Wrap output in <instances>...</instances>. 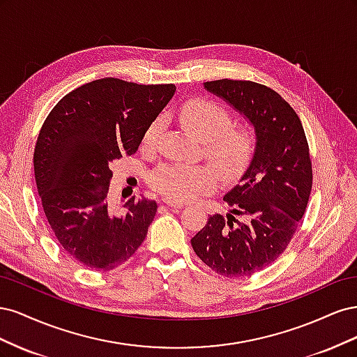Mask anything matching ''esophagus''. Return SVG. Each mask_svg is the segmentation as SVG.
Wrapping results in <instances>:
<instances>
[{"instance_id":"1","label":"esophagus","mask_w":357,"mask_h":357,"mask_svg":"<svg viewBox=\"0 0 357 357\" xmlns=\"http://www.w3.org/2000/svg\"><path fill=\"white\" fill-rule=\"evenodd\" d=\"M164 204H167L168 207H171V208H174V210H180V208H183L185 207V205L183 204H177V202H171V201H168V199H164Z\"/></svg>"}]
</instances>
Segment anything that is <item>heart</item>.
<instances>
[{
	"label": "heart",
	"mask_w": 357,
	"mask_h": 357,
	"mask_svg": "<svg viewBox=\"0 0 357 357\" xmlns=\"http://www.w3.org/2000/svg\"><path fill=\"white\" fill-rule=\"evenodd\" d=\"M178 123L204 144V155L223 180H234L250 164L256 152V132L247 123H232V114L208 98H190L180 105ZM159 119L143 134V147L152 150L160 135ZM215 171L207 164H165L149 177L153 190L172 202H188L210 192Z\"/></svg>",
	"instance_id": "heart-1"
}]
</instances>
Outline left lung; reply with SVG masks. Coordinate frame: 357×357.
Returning <instances> with one entry per match:
<instances>
[{
    "label": "left lung",
    "instance_id": "left-lung-1",
    "mask_svg": "<svg viewBox=\"0 0 357 357\" xmlns=\"http://www.w3.org/2000/svg\"><path fill=\"white\" fill-rule=\"evenodd\" d=\"M222 96L256 129V152L241 183L225 195L232 214H213L190 240L214 273L247 277L271 265L294 238L312 186V165L301 119L271 88L252 80H214Z\"/></svg>",
    "mask_w": 357,
    "mask_h": 357
}]
</instances>
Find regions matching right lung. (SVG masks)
I'll list each match as a JSON object with an SVG mask.
<instances>
[{
    "label": "right lung",
    "mask_w": 357,
    "mask_h": 357,
    "mask_svg": "<svg viewBox=\"0 0 357 357\" xmlns=\"http://www.w3.org/2000/svg\"><path fill=\"white\" fill-rule=\"evenodd\" d=\"M176 92L174 84L101 79L79 86L53 107L34 149L43 210L58 243L75 262L110 271L143 244L156 201L110 202L112 162L134 155Z\"/></svg>",
    "instance_id": "right-lung-1"
}]
</instances>
